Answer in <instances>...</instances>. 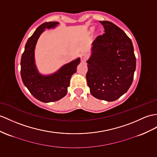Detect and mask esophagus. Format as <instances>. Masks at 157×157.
<instances>
[{
  "label": "esophagus",
  "instance_id": "34e87169",
  "mask_svg": "<svg viewBox=\"0 0 157 157\" xmlns=\"http://www.w3.org/2000/svg\"><path fill=\"white\" fill-rule=\"evenodd\" d=\"M87 59H88V55L86 54V53H83V54L81 55V60L82 62H85V61L87 60Z\"/></svg>",
  "mask_w": 157,
  "mask_h": 157
}]
</instances>
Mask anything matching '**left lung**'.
I'll list each match as a JSON object with an SVG mask.
<instances>
[{
	"label": "left lung",
	"instance_id": "obj_1",
	"mask_svg": "<svg viewBox=\"0 0 157 157\" xmlns=\"http://www.w3.org/2000/svg\"><path fill=\"white\" fill-rule=\"evenodd\" d=\"M105 33L93 43L92 55L87 60V85L91 94L114 101L131 86L136 68V57L131 39L113 22L99 21Z\"/></svg>",
	"mask_w": 157,
	"mask_h": 157
}]
</instances>
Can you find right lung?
I'll return each mask as SVG.
<instances>
[{"mask_svg": "<svg viewBox=\"0 0 157 157\" xmlns=\"http://www.w3.org/2000/svg\"><path fill=\"white\" fill-rule=\"evenodd\" d=\"M58 24V22H48L40 25L26 42L21 57L22 81L33 96L43 102L57 101L65 96L71 76L76 72L80 63V59L72 61L50 76H43L38 72L34 59L36 41L44 29L53 28Z\"/></svg>", "mask_w": 157, "mask_h": 157, "instance_id": "right-lung-1", "label": "right lung"}]
</instances>
